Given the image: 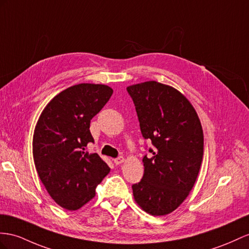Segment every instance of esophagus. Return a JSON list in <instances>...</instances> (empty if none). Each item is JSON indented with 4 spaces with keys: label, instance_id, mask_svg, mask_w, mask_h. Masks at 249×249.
I'll list each match as a JSON object with an SVG mask.
<instances>
[{
    "label": "esophagus",
    "instance_id": "1",
    "mask_svg": "<svg viewBox=\"0 0 249 249\" xmlns=\"http://www.w3.org/2000/svg\"><path fill=\"white\" fill-rule=\"evenodd\" d=\"M125 161V159L123 158V157H119V158H116L113 160V162H114V164L116 165H120V164H122L123 162Z\"/></svg>",
    "mask_w": 249,
    "mask_h": 249
}]
</instances>
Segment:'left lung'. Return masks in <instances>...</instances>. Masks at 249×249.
Here are the masks:
<instances>
[{"label":"left lung","instance_id":"8db88e82","mask_svg":"<svg viewBox=\"0 0 249 249\" xmlns=\"http://www.w3.org/2000/svg\"><path fill=\"white\" fill-rule=\"evenodd\" d=\"M142 136L154 147L143 158L142 180L132 185L135 201L151 215L173 213L186 199L199 175L203 129L194 106L176 88L156 81L127 87Z\"/></svg>","mask_w":249,"mask_h":249}]
</instances>
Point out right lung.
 <instances>
[{"instance_id":"obj_1","label":"right lung","mask_w":249,"mask_h":249,"mask_svg":"<svg viewBox=\"0 0 249 249\" xmlns=\"http://www.w3.org/2000/svg\"><path fill=\"white\" fill-rule=\"evenodd\" d=\"M103 84L73 85L49 102L37 120L33 141L36 168L47 193L61 207L76 210L95 196L110 168L98 154H88L93 142L90 120L110 99Z\"/></svg>"}]
</instances>
